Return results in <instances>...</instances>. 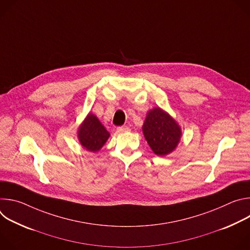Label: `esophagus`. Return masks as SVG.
Instances as JSON below:
<instances>
[{"label": "esophagus", "mask_w": 250, "mask_h": 250, "mask_svg": "<svg viewBox=\"0 0 250 250\" xmlns=\"http://www.w3.org/2000/svg\"><path fill=\"white\" fill-rule=\"evenodd\" d=\"M130 128L128 126H119L117 127V131L118 132H126V131H129Z\"/></svg>", "instance_id": "obj_1"}]
</instances>
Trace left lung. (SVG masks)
<instances>
[{
	"mask_svg": "<svg viewBox=\"0 0 250 250\" xmlns=\"http://www.w3.org/2000/svg\"><path fill=\"white\" fill-rule=\"evenodd\" d=\"M142 131L148 146L158 156L175 150L182 135L179 125L160 108H153L147 113Z\"/></svg>",
	"mask_w": 250,
	"mask_h": 250,
	"instance_id": "8db88e82",
	"label": "left lung"
}]
</instances>
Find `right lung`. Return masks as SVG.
Segmentation results:
<instances>
[{"mask_svg":"<svg viewBox=\"0 0 250 250\" xmlns=\"http://www.w3.org/2000/svg\"><path fill=\"white\" fill-rule=\"evenodd\" d=\"M110 137V132L92 113L88 114L78 128V138L81 146L88 151H99Z\"/></svg>","mask_w":250,"mask_h":250,"instance_id":"add662e5","label":"right lung"}]
</instances>
